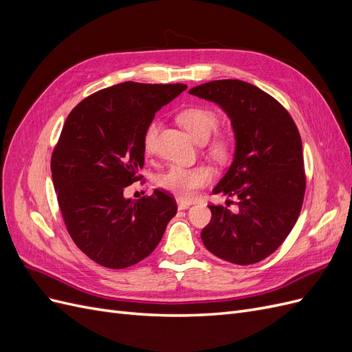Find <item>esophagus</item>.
<instances>
[{"mask_svg": "<svg viewBox=\"0 0 352 352\" xmlns=\"http://www.w3.org/2000/svg\"><path fill=\"white\" fill-rule=\"evenodd\" d=\"M189 207H190L189 202L182 201V199H177V208H179V210H186V208H189Z\"/></svg>", "mask_w": 352, "mask_h": 352, "instance_id": "esophagus-1", "label": "esophagus"}]
</instances>
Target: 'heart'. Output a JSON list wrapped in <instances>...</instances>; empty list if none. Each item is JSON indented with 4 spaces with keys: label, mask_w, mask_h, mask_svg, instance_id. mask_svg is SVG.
<instances>
[{
    "label": "heart",
    "mask_w": 352,
    "mask_h": 352,
    "mask_svg": "<svg viewBox=\"0 0 352 352\" xmlns=\"http://www.w3.org/2000/svg\"><path fill=\"white\" fill-rule=\"evenodd\" d=\"M179 123L182 124L189 135L197 142H206L211 133L217 129L219 117L214 111L202 107L186 109L177 116ZM157 136V124H148L144 133V150L145 153H153ZM210 154L219 162H225L230 153V141L226 135H216L208 145ZM212 180V170L206 164L194 167L173 166L168 172L158 177V186L173 194L182 201L194 199L198 190L207 186Z\"/></svg>",
    "instance_id": "1"
}]
</instances>
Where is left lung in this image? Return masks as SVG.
<instances>
[{
	"label": "left lung",
	"instance_id": "obj_1",
	"mask_svg": "<svg viewBox=\"0 0 352 352\" xmlns=\"http://www.w3.org/2000/svg\"><path fill=\"white\" fill-rule=\"evenodd\" d=\"M189 94L216 102L235 133L233 162L212 192L235 197L238 210L208 206L212 216L201 239L221 260L258 263L280 247L301 212L305 173L300 132L278 101L248 82L212 80Z\"/></svg>",
	"mask_w": 352,
	"mask_h": 352
}]
</instances>
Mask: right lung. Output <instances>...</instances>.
I'll return each mask as SVG.
<instances>
[{
    "label": "right lung",
    "instance_id": "right-lung-1",
    "mask_svg": "<svg viewBox=\"0 0 352 352\" xmlns=\"http://www.w3.org/2000/svg\"><path fill=\"white\" fill-rule=\"evenodd\" d=\"M185 89L123 82L85 98L63 126L51 158L58 206L73 242L104 267L126 269L148 257L176 214L175 198L163 190L140 199L123 192L141 179L148 124Z\"/></svg>",
    "mask_w": 352,
    "mask_h": 352
}]
</instances>
